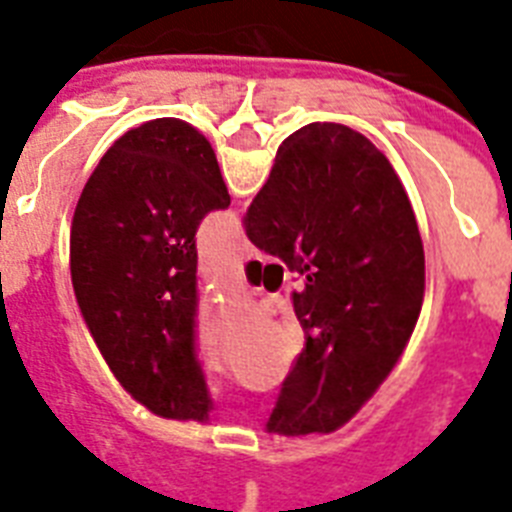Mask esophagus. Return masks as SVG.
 <instances>
[{
  "label": "esophagus",
  "mask_w": 512,
  "mask_h": 512,
  "mask_svg": "<svg viewBox=\"0 0 512 512\" xmlns=\"http://www.w3.org/2000/svg\"><path fill=\"white\" fill-rule=\"evenodd\" d=\"M252 257H257V249L249 244V241H244L241 244V260H252Z\"/></svg>",
  "instance_id": "34e87169"
}]
</instances>
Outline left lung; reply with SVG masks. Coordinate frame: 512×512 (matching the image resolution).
Listing matches in <instances>:
<instances>
[{
  "label": "left lung",
  "mask_w": 512,
  "mask_h": 512,
  "mask_svg": "<svg viewBox=\"0 0 512 512\" xmlns=\"http://www.w3.org/2000/svg\"><path fill=\"white\" fill-rule=\"evenodd\" d=\"M231 196L209 140L180 119L124 132L84 185L71 281L122 388L167 420L207 422L196 358V231Z\"/></svg>",
  "instance_id": "8db88e82"
}]
</instances>
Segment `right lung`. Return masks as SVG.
Masks as SVG:
<instances>
[{"label":"right lung","instance_id":"add662e5","mask_svg":"<svg viewBox=\"0 0 512 512\" xmlns=\"http://www.w3.org/2000/svg\"><path fill=\"white\" fill-rule=\"evenodd\" d=\"M247 239L300 273L305 348L268 433L342 428L404 353L425 295V252L396 170L361 132L316 122L279 146L244 215Z\"/></svg>","mask_w":512,"mask_h":512}]
</instances>
